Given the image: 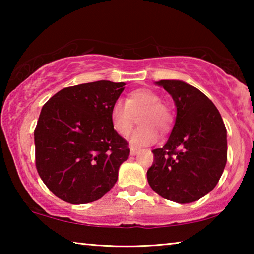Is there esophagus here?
I'll return each instance as SVG.
<instances>
[{
    "label": "esophagus",
    "instance_id": "34e87169",
    "mask_svg": "<svg viewBox=\"0 0 254 254\" xmlns=\"http://www.w3.org/2000/svg\"><path fill=\"white\" fill-rule=\"evenodd\" d=\"M140 151L139 148H134V147H131V154L132 156H135V154Z\"/></svg>",
    "mask_w": 254,
    "mask_h": 254
}]
</instances>
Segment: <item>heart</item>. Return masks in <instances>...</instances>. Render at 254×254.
<instances>
[{
  "instance_id": "1",
  "label": "heart",
  "mask_w": 254,
  "mask_h": 254,
  "mask_svg": "<svg viewBox=\"0 0 254 254\" xmlns=\"http://www.w3.org/2000/svg\"><path fill=\"white\" fill-rule=\"evenodd\" d=\"M141 127L132 133L130 142L134 145L152 144L158 140V132H167L173 123V114L158 93L149 88H139L128 94L126 102H114L110 111L111 124L121 136H127L134 124V117Z\"/></svg>"
}]
</instances>
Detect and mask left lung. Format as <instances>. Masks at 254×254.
I'll list each match as a JSON object with an SVG mask.
<instances>
[{
	"instance_id": "1",
	"label": "left lung",
	"mask_w": 254,
	"mask_h": 254,
	"mask_svg": "<svg viewBox=\"0 0 254 254\" xmlns=\"http://www.w3.org/2000/svg\"><path fill=\"white\" fill-rule=\"evenodd\" d=\"M173 97L176 119L154 160L148 183L158 195L175 203L200 199L214 189L227 160L226 128L220 112L198 88L183 80L156 81Z\"/></svg>"
}]
</instances>
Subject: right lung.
<instances>
[{"label":"right lung","mask_w":254,"mask_h":254,"mask_svg":"<svg viewBox=\"0 0 254 254\" xmlns=\"http://www.w3.org/2000/svg\"><path fill=\"white\" fill-rule=\"evenodd\" d=\"M124 85L98 80L71 86L42 106L34 130L36 166L58 198L92 203L117 183L130 149L112 127L110 111Z\"/></svg>","instance_id":"obj_1"}]
</instances>
